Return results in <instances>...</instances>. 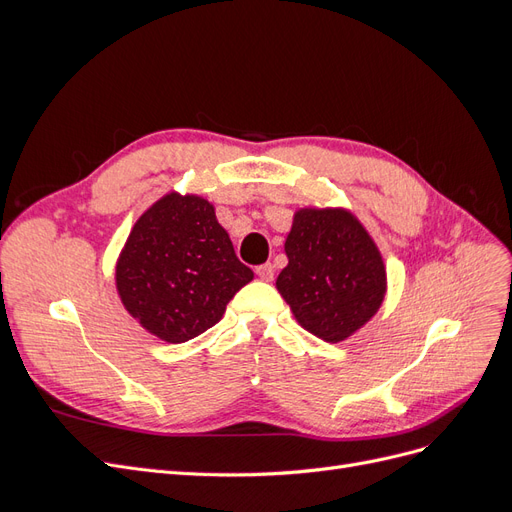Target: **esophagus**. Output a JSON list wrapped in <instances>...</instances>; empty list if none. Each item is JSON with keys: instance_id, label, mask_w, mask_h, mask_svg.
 <instances>
[{"instance_id": "esophagus-1", "label": "esophagus", "mask_w": 512, "mask_h": 512, "mask_svg": "<svg viewBox=\"0 0 512 512\" xmlns=\"http://www.w3.org/2000/svg\"><path fill=\"white\" fill-rule=\"evenodd\" d=\"M256 275L260 277L262 282H271L273 280V265H271V262H265V265H258L256 267Z\"/></svg>"}]
</instances>
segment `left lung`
Returning <instances> with one entry per match:
<instances>
[{"mask_svg":"<svg viewBox=\"0 0 512 512\" xmlns=\"http://www.w3.org/2000/svg\"><path fill=\"white\" fill-rule=\"evenodd\" d=\"M284 247L288 267L275 286L305 331L335 344L378 312L386 292L384 262L350 211H297Z\"/></svg>","mask_w":512,"mask_h":512,"instance_id":"1","label":"left lung"}]
</instances>
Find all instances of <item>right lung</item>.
I'll use <instances>...</instances> for the list:
<instances>
[{"label": "right lung", "mask_w": 512, "mask_h": 512, "mask_svg": "<svg viewBox=\"0 0 512 512\" xmlns=\"http://www.w3.org/2000/svg\"><path fill=\"white\" fill-rule=\"evenodd\" d=\"M252 277L209 200L179 194H166L138 218L115 273L128 312L168 344L188 342L220 322Z\"/></svg>", "instance_id": "add662e5"}]
</instances>
